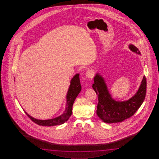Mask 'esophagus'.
I'll list each match as a JSON object with an SVG mask.
<instances>
[{
	"label": "esophagus",
	"instance_id": "1",
	"mask_svg": "<svg viewBox=\"0 0 159 159\" xmlns=\"http://www.w3.org/2000/svg\"><path fill=\"white\" fill-rule=\"evenodd\" d=\"M93 75H94V73L91 70H88V71L86 72V76L88 78H92Z\"/></svg>",
	"mask_w": 159,
	"mask_h": 159
}]
</instances>
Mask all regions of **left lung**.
Listing matches in <instances>:
<instances>
[{
    "mask_svg": "<svg viewBox=\"0 0 159 159\" xmlns=\"http://www.w3.org/2000/svg\"><path fill=\"white\" fill-rule=\"evenodd\" d=\"M129 48L133 52L140 54L135 45L130 44ZM92 87L98 96L97 114L103 122L107 123H118L130 118L135 114L144 101L147 81L143 77L138 91L132 98L125 101H116L108 92L104 78L97 73Z\"/></svg>",
    "mask_w": 159,
    "mask_h": 159,
    "instance_id": "left-lung-1",
    "label": "left lung"
}]
</instances>
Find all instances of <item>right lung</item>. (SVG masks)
Wrapping results in <instances>:
<instances>
[{"mask_svg": "<svg viewBox=\"0 0 159 159\" xmlns=\"http://www.w3.org/2000/svg\"><path fill=\"white\" fill-rule=\"evenodd\" d=\"M79 76V74L75 75L70 81V84L66 95V107L65 108L64 114L55 118L48 120H39L32 117L24 110L27 116L34 123H36L38 125L43 126L60 125L66 122L72 114V107L75 99L81 90V83Z\"/></svg>", "mask_w": 159, "mask_h": 159, "instance_id": "right-lung-1", "label": "right lung"}]
</instances>
